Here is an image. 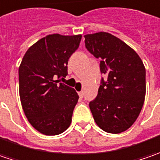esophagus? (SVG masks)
Wrapping results in <instances>:
<instances>
[{
  "mask_svg": "<svg viewBox=\"0 0 160 160\" xmlns=\"http://www.w3.org/2000/svg\"><path fill=\"white\" fill-rule=\"evenodd\" d=\"M78 94H79V96H80L81 98H83V91H81V92H78Z\"/></svg>",
  "mask_w": 160,
  "mask_h": 160,
  "instance_id": "1",
  "label": "esophagus"
}]
</instances>
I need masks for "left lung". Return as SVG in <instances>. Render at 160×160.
<instances>
[{
  "label": "left lung",
  "instance_id": "obj_1",
  "mask_svg": "<svg viewBox=\"0 0 160 160\" xmlns=\"http://www.w3.org/2000/svg\"><path fill=\"white\" fill-rule=\"evenodd\" d=\"M86 49L101 58L102 79L98 95L89 103L97 126L110 133L125 132L137 119L146 93V71L132 48L106 32L85 34Z\"/></svg>",
  "mask_w": 160,
  "mask_h": 160
}]
</instances>
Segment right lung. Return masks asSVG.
Returning a JSON list of instances; mask_svg holds the SVG:
<instances>
[{
  "mask_svg": "<svg viewBox=\"0 0 160 160\" xmlns=\"http://www.w3.org/2000/svg\"><path fill=\"white\" fill-rule=\"evenodd\" d=\"M81 38V34H49L23 57L18 68L20 102L28 122L42 134L57 135L70 126L79 96L58 78L68 75V58Z\"/></svg>",
  "mask_w": 160,
  "mask_h": 160,
  "instance_id": "obj_1",
  "label": "right lung"
}]
</instances>
